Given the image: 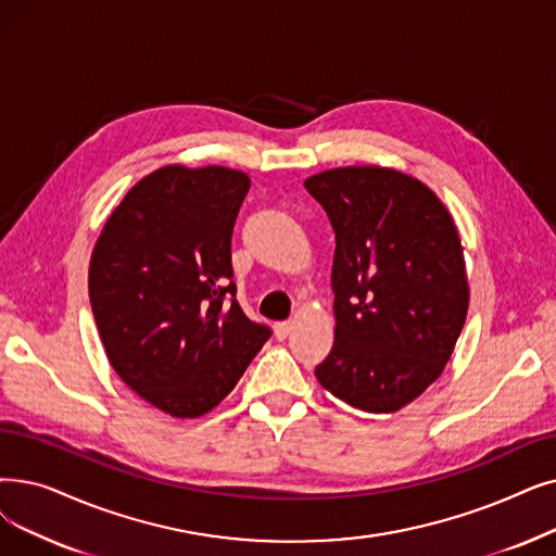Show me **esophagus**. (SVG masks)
<instances>
[{
  "label": "esophagus",
  "instance_id": "esophagus-1",
  "mask_svg": "<svg viewBox=\"0 0 556 556\" xmlns=\"http://www.w3.org/2000/svg\"><path fill=\"white\" fill-rule=\"evenodd\" d=\"M293 331V323H277L275 325V336L279 338V341H281V338H286L288 333H291Z\"/></svg>",
  "mask_w": 556,
  "mask_h": 556
}]
</instances>
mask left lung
<instances>
[{
    "instance_id": "1",
    "label": "left lung",
    "mask_w": 556,
    "mask_h": 556,
    "mask_svg": "<svg viewBox=\"0 0 556 556\" xmlns=\"http://www.w3.org/2000/svg\"><path fill=\"white\" fill-rule=\"evenodd\" d=\"M304 188L336 233L333 348L316 377L361 412L395 414L441 377L464 329L462 238L437 192L393 167H333Z\"/></svg>"
}]
</instances>
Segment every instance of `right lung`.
Returning <instances> with one entry per match:
<instances>
[{"instance_id": "obj_1", "label": "right lung", "mask_w": 556, "mask_h": 556, "mask_svg": "<svg viewBox=\"0 0 556 556\" xmlns=\"http://www.w3.org/2000/svg\"><path fill=\"white\" fill-rule=\"evenodd\" d=\"M250 184L223 165H163L113 208L90 256L113 370L173 418L218 406L270 336L233 300L231 231Z\"/></svg>"}]
</instances>
